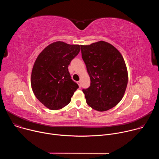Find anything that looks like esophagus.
<instances>
[{"label":"esophagus","mask_w":159,"mask_h":159,"mask_svg":"<svg viewBox=\"0 0 159 159\" xmlns=\"http://www.w3.org/2000/svg\"><path fill=\"white\" fill-rule=\"evenodd\" d=\"M77 84H78V85L79 86V88H80L81 87V82H80V81H78Z\"/></svg>","instance_id":"1"}]
</instances>
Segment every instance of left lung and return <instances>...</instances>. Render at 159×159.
Returning <instances> with one entry per match:
<instances>
[{
	"mask_svg": "<svg viewBox=\"0 0 159 159\" xmlns=\"http://www.w3.org/2000/svg\"><path fill=\"white\" fill-rule=\"evenodd\" d=\"M90 85L82 91L87 104L98 111H107L122 99L128 84V71L120 52L104 41L80 45Z\"/></svg>",
	"mask_w": 159,
	"mask_h": 159,
	"instance_id": "obj_1",
	"label": "left lung"
}]
</instances>
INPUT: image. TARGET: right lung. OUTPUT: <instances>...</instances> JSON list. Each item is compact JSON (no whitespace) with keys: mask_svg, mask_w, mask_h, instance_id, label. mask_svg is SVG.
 Segmentation results:
<instances>
[{"mask_svg":"<svg viewBox=\"0 0 159 159\" xmlns=\"http://www.w3.org/2000/svg\"><path fill=\"white\" fill-rule=\"evenodd\" d=\"M79 44L54 42L38 56L32 70L31 84L36 98L51 110H58L70 103L79 88L68 69L79 53Z\"/></svg>","mask_w":159,"mask_h":159,"instance_id":"1","label":"right lung"}]
</instances>
